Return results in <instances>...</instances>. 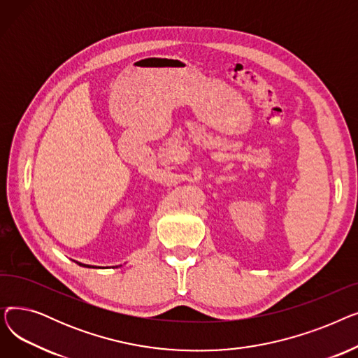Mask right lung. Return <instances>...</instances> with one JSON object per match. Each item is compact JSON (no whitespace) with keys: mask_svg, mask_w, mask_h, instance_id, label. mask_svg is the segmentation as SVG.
<instances>
[{"mask_svg":"<svg viewBox=\"0 0 358 358\" xmlns=\"http://www.w3.org/2000/svg\"><path fill=\"white\" fill-rule=\"evenodd\" d=\"M77 264H80V266H83V267H90V266H85V264H81V262H77Z\"/></svg>","mask_w":358,"mask_h":358,"instance_id":"1","label":"right lung"}]
</instances>
